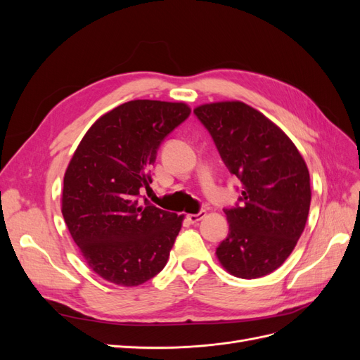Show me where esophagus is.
I'll use <instances>...</instances> for the list:
<instances>
[{
	"label": "esophagus",
	"mask_w": 360,
	"mask_h": 360,
	"mask_svg": "<svg viewBox=\"0 0 360 360\" xmlns=\"http://www.w3.org/2000/svg\"><path fill=\"white\" fill-rule=\"evenodd\" d=\"M204 216H205V212H204V210H201V212H200V213H197V214H188V221H189V222H192V224H195V222L201 221Z\"/></svg>",
	"instance_id": "obj_1"
}]
</instances>
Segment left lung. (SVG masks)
Returning <instances> with one entry per match:
<instances>
[{"label":"left lung","instance_id":"8db88e82","mask_svg":"<svg viewBox=\"0 0 360 360\" xmlns=\"http://www.w3.org/2000/svg\"><path fill=\"white\" fill-rule=\"evenodd\" d=\"M193 112L243 184L242 207L225 210L230 233L216 257L233 276L269 275L284 264L307 225V162L284 130L240 101L204 103Z\"/></svg>","mask_w":360,"mask_h":360}]
</instances>
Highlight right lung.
Instances as JSON below:
<instances>
[{
    "instance_id": "1",
    "label": "right lung",
    "mask_w": 360,
    "mask_h": 360,
    "mask_svg": "<svg viewBox=\"0 0 360 360\" xmlns=\"http://www.w3.org/2000/svg\"><path fill=\"white\" fill-rule=\"evenodd\" d=\"M191 114L184 102L130 101L93 123L64 172L61 213L86 264L136 287L165 267L184 214L141 201L160 143Z\"/></svg>"
}]
</instances>
